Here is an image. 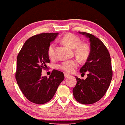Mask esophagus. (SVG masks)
<instances>
[{
    "label": "esophagus",
    "instance_id": "34e87169",
    "mask_svg": "<svg viewBox=\"0 0 125 125\" xmlns=\"http://www.w3.org/2000/svg\"><path fill=\"white\" fill-rule=\"evenodd\" d=\"M64 77H65V78H67V77H69L70 76V74H67V73H64Z\"/></svg>",
    "mask_w": 125,
    "mask_h": 125
}]
</instances>
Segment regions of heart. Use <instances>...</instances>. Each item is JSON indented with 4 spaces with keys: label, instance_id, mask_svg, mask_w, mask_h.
<instances>
[{
    "label": "heart",
    "instance_id": "b5f03b06",
    "mask_svg": "<svg viewBox=\"0 0 125 125\" xmlns=\"http://www.w3.org/2000/svg\"><path fill=\"white\" fill-rule=\"evenodd\" d=\"M63 42L66 45L72 49H74V53L81 59L84 60L88 58L90 54V48L85 43H82L81 39L73 34H66L62 39ZM56 44L52 43L48 49V54L50 58L55 57ZM78 66V63L75 60H69L63 62L59 65V68L67 73H72Z\"/></svg>",
    "mask_w": 125,
    "mask_h": 125
}]
</instances>
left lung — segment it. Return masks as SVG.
Listing matches in <instances>:
<instances>
[{"label":"left lung","mask_w":125,"mask_h":125,"mask_svg":"<svg viewBox=\"0 0 125 125\" xmlns=\"http://www.w3.org/2000/svg\"><path fill=\"white\" fill-rule=\"evenodd\" d=\"M89 39L90 52L86 62L80 72H87L86 79L76 77L77 83L73 89L76 101L84 104L96 103L105 94L109 87L113 72L108 50L99 38L86 32L79 31Z\"/></svg>","instance_id":"obj_1"}]
</instances>
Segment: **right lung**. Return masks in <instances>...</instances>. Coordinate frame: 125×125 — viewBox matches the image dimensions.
<instances>
[{
    "mask_svg": "<svg viewBox=\"0 0 125 125\" xmlns=\"http://www.w3.org/2000/svg\"><path fill=\"white\" fill-rule=\"evenodd\" d=\"M58 33H43L28 39L19 52L15 77L24 96L31 102L44 104L50 101L64 79L63 73L53 69L49 77L42 76L50 63L48 49Z\"/></svg>",
    "mask_w": 125,
    "mask_h": 125,
    "instance_id": "1",
    "label": "right lung"
}]
</instances>
